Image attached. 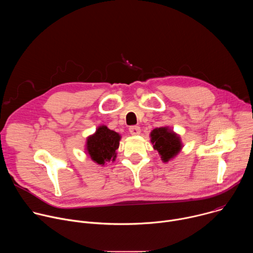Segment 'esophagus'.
<instances>
[{
    "instance_id": "obj_1",
    "label": "esophagus",
    "mask_w": 253,
    "mask_h": 253,
    "mask_svg": "<svg viewBox=\"0 0 253 253\" xmlns=\"http://www.w3.org/2000/svg\"><path fill=\"white\" fill-rule=\"evenodd\" d=\"M140 131H141V129H140V127L139 126H130L129 127V132L132 134V135H138V134H140Z\"/></svg>"
}]
</instances>
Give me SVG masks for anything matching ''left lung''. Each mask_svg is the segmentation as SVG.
I'll list each match as a JSON object with an SVG mask.
<instances>
[{"label":"left lung","mask_w":253,"mask_h":253,"mask_svg":"<svg viewBox=\"0 0 253 253\" xmlns=\"http://www.w3.org/2000/svg\"><path fill=\"white\" fill-rule=\"evenodd\" d=\"M151 142L155 150L159 152L164 162L174 157L181 149L179 137L166 127L156 128L151 132Z\"/></svg>","instance_id":"obj_1"}]
</instances>
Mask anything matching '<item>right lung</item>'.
<instances>
[{
  "instance_id": "obj_1",
  "label": "right lung",
  "mask_w": 253,
  "mask_h": 253,
  "mask_svg": "<svg viewBox=\"0 0 253 253\" xmlns=\"http://www.w3.org/2000/svg\"><path fill=\"white\" fill-rule=\"evenodd\" d=\"M120 136L118 133L108 129L106 126L98 128L96 133L88 138L87 149L92 160L98 164H104L106 161L114 160L115 151L119 147Z\"/></svg>"
}]
</instances>
